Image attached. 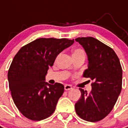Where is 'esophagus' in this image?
Returning a JSON list of instances; mask_svg holds the SVG:
<instances>
[{
	"label": "esophagus",
	"instance_id": "esophagus-1",
	"mask_svg": "<svg viewBox=\"0 0 128 128\" xmlns=\"http://www.w3.org/2000/svg\"><path fill=\"white\" fill-rule=\"evenodd\" d=\"M71 88H72V86H70V85L66 84V85L64 86V89H65V90H70Z\"/></svg>",
	"mask_w": 128,
	"mask_h": 128
}]
</instances>
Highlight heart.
<instances>
[{
  "label": "heart",
  "instance_id": "1",
  "mask_svg": "<svg viewBox=\"0 0 128 128\" xmlns=\"http://www.w3.org/2000/svg\"><path fill=\"white\" fill-rule=\"evenodd\" d=\"M84 53V51L81 49H75L73 50L72 52V56H75V55H79V54H82Z\"/></svg>",
  "mask_w": 128,
  "mask_h": 128
}]
</instances>
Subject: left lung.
<instances>
[{
	"instance_id": "1",
	"label": "left lung",
	"mask_w": 128,
	"mask_h": 128,
	"mask_svg": "<svg viewBox=\"0 0 128 128\" xmlns=\"http://www.w3.org/2000/svg\"><path fill=\"white\" fill-rule=\"evenodd\" d=\"M85 50L88 68L83 77L93 81L90 93L80 88V99L75 108L84 120L96 122L102 120L112 110L122 87V68L115 52L92 37L75 39Z\"/></svg>"
}]
</instances>
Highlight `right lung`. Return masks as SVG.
I'll return each mask as SVG.
<instances>
[{
  "label": "right lung",
  "instance_id": "obj_1",
  "mask_svg": "<svg viewBox=\"0 0 128 128\" xmlns=\"http://www.w3.org/2000/svg\"><path fill=\"white\" fill-rule=\"evenodd\" d=\"M74 39L39 38L24 46L14 58L8 71L9 86L14 104L25 117L40 121L53 113L64 90L62 84L45 82L57 56Z\"/></svg>",
  "mask_w": 128,
  "mask_h": 128
}]
</instances>
